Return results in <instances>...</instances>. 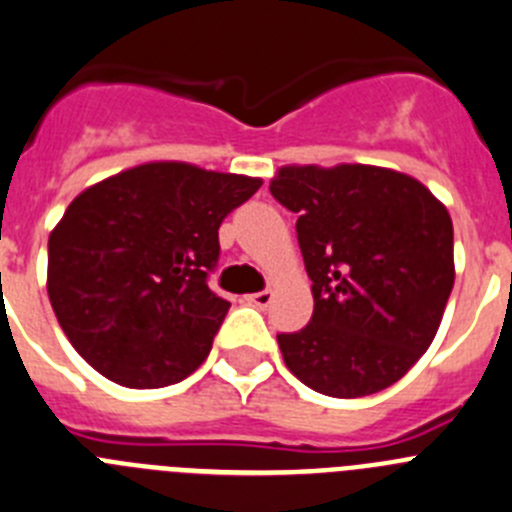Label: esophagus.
Returning <instances> with one entry per match:
<instances>
[{
    "mask_svg": "<svg viewBox=\"0 0 512 512\" xmlns=\"http://www.w3.org/2000/svg\"><path fill=\"white\" fill-rule=\"evenodd\" d=\"M247 300H250L255 308L267 310L272 305V290H260V293H252V295H247Z\"/></svg>",
    "mask_w": 512,
    "mask_h": 512,
    "instance_id": "obj_1",
    "label": "esophagus"
}]
</instances>
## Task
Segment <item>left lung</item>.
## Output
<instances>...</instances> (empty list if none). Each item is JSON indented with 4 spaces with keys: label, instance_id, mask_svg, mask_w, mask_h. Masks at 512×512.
<instances>
[{
    "label": "left lung",
    "instance_id": "8db88e82",
    "mask_svg": "<svg viewBox=\"0 0 512 512\" xmlns=\"http://www.w3.org/2000/svg\"><path fill=\"white\" fill-rule=\"evenodd\" d=\"M272 197L298 214L313 318L278 333L285 366L318 394L386 389L437 336L455 285V237L422 181L366 164L283 166Z\"/></svg>",
    "mask_w": 512,
    "mask_h": 512
}]
</instances>
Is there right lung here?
<instances>
[{
	"instance_id": "add662e5",
	"label": "right lung",
	"mask_w": 512,
	"mask_h": 512,
	"mask_svg": "<svg viewBox=\"0 0 512 512\" xmlns=\"http://www.w3.org/2000/svg\"><path fill=\"white\" fill-rule=\"evenodd\" d=\"M262 179L151 161L88 186L47 242V295L75 351L128 389L202 366L229 303L212 293L219 224Z\"/></svg>"
}]
</instances>
